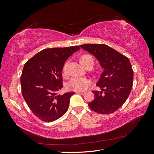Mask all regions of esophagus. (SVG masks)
<instances>
[{
    "instance_id": "1",
    "label": "esophagus",
    "mask_w": 154,
    "mask_h": 154,
    "mask_svg": "<svg viewBox=\"0 0 154 154\" xmlns=\"http://www.w3.org/2000/svg\"><path fill=\"white\" fill-rule=\"evenodd\" d=\"M75 93H77V94H84L85 93V92H81V91H75Z\"/></svg>"
}]
</instances>
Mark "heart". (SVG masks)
I'll use <instances>...</instances> for the list:
<instances>
[{"label": "heart", "instance_id": "b5f03b06", "mask_svg": "<svg viewBox=\"0 0 154 154\" xmlns=\"http://www.w3.org/2000/svg\"><path fill=\"white\" fill-rule=\"evenodd\" d=\"M80 61L81 64L85 66L90 61H93V60L92 57L89 55H83L80 57ZM68 66V62L65 63L63 67V73L66 74ZM91 84L90 81L85 78H79V77H73L69 81L67 84V88L69 90H73L75 91H85L87 87Z\"/></svg>", "mask_w": 154, "mask_h": 154}]
</instances>
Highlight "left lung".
<instances>
[{
  "instance_id": "obj_1",
  "label": "left lung",
  "mask_w": 154,
  "mask_h": 154,
  "mask_svg": "<svg viewBox=\"0 0 154 154\" xmlns=\"http://www.w3.org/2000/svg\"><path fill=\"white\" fill-rule=\"evenodd\" d=\"M80 47L94 55L104 69L96 84L101 91H93L94 99L88 105L99 114L115 112L126 102L132 88L134 73L128 58L105 44Z\"/></svg>"
}]
</instances>
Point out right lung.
I'll return each instance as SVG.
<instances>
[{
  "label": "right lung",
  "mask_w": 154,
  "mask_h": 154,
  "mask_svg": "<svg viewBox=\"0 0 154 154\" xmlns=\"http://www.w3.org/2000/svg\"><path fill=\"white\" fill-rule=\"evenodd\" d=\"M79 46L44 49L24 64L20 83L22 96L39 119L50 122L67 112L74 92L58 94L63 87L62 73L65 61Z\"/></svg>",
  "instance_id": "add662e5"
}]
</instances>
